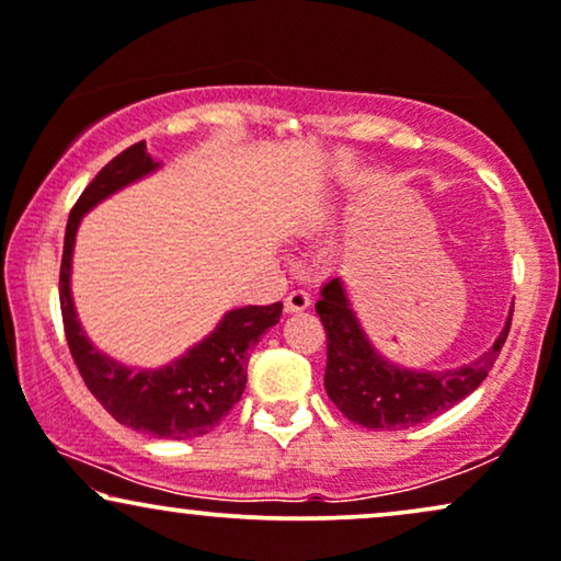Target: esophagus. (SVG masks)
Instances as JSON below:
<instances>
[{
	"instance_id": "obj_1",
	"label": "esophagus",
	"mask_w": 561,
	"mask_h": 561,
	"mask_svg": "<svg viewBox=\"0 0 561 561\" xmlns=\"http://www.w3.org/2000/svg\"><path fill=\"white\" fill-rule=\"evenodd\" d=\"M309 304H312V296L307 291H291L286 296V301H283V309H286L288 314H294V312H304Z\"/></svg>"
}]
</instances>
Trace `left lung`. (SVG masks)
Returning <instances> with one entry per match:
<instances>
[{
    "instance_id": "8db88e82",
    "label": "left lung",
    "mask_w": 561,
    "mask_h": 561,
    "mask_svg": "<svg viewBox=\"0 0 561 561\" xmlns=\"http://www.w3.org/2000/svg\"><path fill=\"white\" fill-rule=\"evenodd\" d=\"M314 309L328 333L324 390L345 419L377 432L424 424L471 396L492 371L513 324L510 312L492 348L471 364L445 371H416L377 354L351 309L341 278L324 283Z\"/></svg>"
}]
</instances>
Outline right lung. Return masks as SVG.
Returning <instances> with one entry per match:
<instances>
[{"label":"right lung","mask_w":561,"mask_h":561,"mask_svg":"<svg viewBox=\"0 0 561 561\" xmlns=\"http://www.w3.org/2000/svg\"><path fill=\"white\" fill-rule=\"evenodd\" d=\"M158 165L161 163L150 158L145 142H135L133 148L122 150L114 161L103 165L99 176L85 186V192L75 203L67 220L59 270L61 322H65L69 354L78 364L80 377L119 424L161 439H192L213 432L218 421L226 419V413L239 403L247 387L249 351L265 330L280 320L283 304L231 309L205 341L161 369L124 366L101 354L88 341L75 312L72 291H69L78 226L90 207L119 192L122 186L153 174Z\"/></svg>","instance_id":"right-lung-1"}]
</instances>
